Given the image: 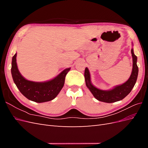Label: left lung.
I'll use <instances>...</instances> for the list:
<instances>
[{"mask_svg":"<svg viewBox=\"0 0 148 148\" xmlns=\"http://www.w3.org/2000/svg\"><path fill=\"white\" fill-rule=\"evenodd\" d=\"M133 45V44L132 43ZM131 52L133 59V69L130 77L126 82L115 86L109 90H102L94 86L91 82L90 72L86 67L84 70L85 83L87 88L97 100L107 103L115 102L122 100L131 92L136 82L138 75V67L136 64L137 57L134 53L133 48Z\"/></svg>","mask_w":148,"mask_h":148,"instance_id":"8db88e82","label":"left lung"}]
</instances>
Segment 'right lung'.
I'll return each mask as SVG.
<instances>
[{"instance_id":"right-lung-1","label":"right lung","mask_w":148,"mask_h":148,"mask_svg":"<svg viewBox=\"0 0 148 148\" xmlns=\"http://www.w3.org/2000/svg\"><path fill=\"white\" fill-rule=\"evenodd\" d=\"M70 68L65 69L52 79L36 82L26 79L21 75L16 64V53L12 57V76L20 92L30 101L41 103L50 101L59 95L65 83L66 75Z\"/></svg>"}]
</instances>
